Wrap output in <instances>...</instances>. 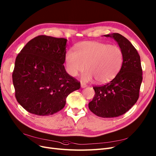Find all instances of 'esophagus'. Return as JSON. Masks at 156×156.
I'll use <instances>...</instances> for the list:
<instances>
[{
  "instance_id": "1",
  "label": "esophagus",
  "mask_w": 156,
  "mask_h": 156,
  "mask_svg": "<svg viewBox=\"0 0 156 156\" xmlns=\"http://www.w3.org/2000/svg\"><path fill=\"white\" fill-rule=\"evenodd\" d=\"M80 85H81V88H83L87 87V84H84L83 83H81V84H80Z\"/></svg>"
}]
</instances>
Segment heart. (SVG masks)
<instances>
[{"label": "heart", "mask_w": 156, "mask_h": 156, "mask_svg": "<svg viewBox=\"0 0 156 156\" xmlns=\"http://www.w3.org/2000/svg\"><path fill=\"white\" fill-rule=\"evenodd\" d=\"M76 52L69 50L65 54L67 72L77 76L87 70L83 76L84 81L93 79L98 83L113 80L119 73L123 61L122 49L115 45L98 41H83L75 47Z\"/></svg>", "instance_id": "1"}]
</instances>
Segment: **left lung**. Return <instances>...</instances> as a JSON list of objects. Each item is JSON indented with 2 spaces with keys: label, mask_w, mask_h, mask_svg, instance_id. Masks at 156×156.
Masks as SVG:
<instances>
[{
  "label": "left lung",
  "mask_w": 156,
  "mask_h": 156,
  "mask_svg": "<svg viewBox=\"0 0 156 156\" xmlns=\"http://www.w3.org/2000/svg\"><path fill=\"white\" fill-rule=\"evenodd\" d=\"M104 36L113 37L117 41L123 54V64L111 81L93 87L95 93L88 107L98 116L113 118L126 113L138 101L142 68L138 51L126 38L118 33Z\"/></svg>",
  "instance_id": "obj_1"
}]
</instances>
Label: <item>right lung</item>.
Segmentation results:
<instances>
[{
  "label": "right lung",
  "mask_w": 156,
  "mask_h": 156,
  "mask_svg": "<svg viewBox=\"0 0 156 156\" xmlns=\"http://www.w3.org/2000/svg\"><path fill=\"white\" fill-rule=\"evenodd\" d=\"M65 38L40 35L30 40L18 54L12 74L17 102L29 113L53 115L63 109L70 93L80 83L64 66Z\"/></svg>",
  "instance_id": "add662e5"
}]
</instances>
